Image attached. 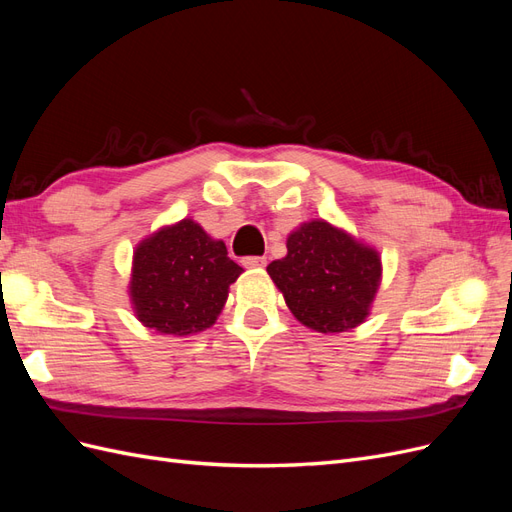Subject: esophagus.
Wrapping results in <instances>:
<instances>
[{
    "instance_id": "34e87169",
    "label": "esophagus",
    "mask_w": 512,
    "mask_h": 512,
    "mask_svg": "<svg viewBox=\"0 0 512 512\" xmlns=\"http://www.w3.org/2000/svg\"><path fill=\"white\" fill-rule=\"evenodd\" d=\"M245 269H262L267 265V258L265 256H247L241 260Z\"/></svg>"
}]
</instances>
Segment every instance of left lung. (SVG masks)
<instances>
[{
    "instance_id": "8db88e82",
    "label": "left lung",
    "mask_w": 512,
    "mask_h": 512,
    "mask_svg": "<svg viewBox=\"0 0 512 512\" xmlns=\"http://www.w3.org/2000/svg\"><path fill=\"white\" fill-rule=\"evenodd\" d=\"M288 254L267 273L301 324L318 333H344L369 316L382 280L380 254L346 230L312 220L292 230Z\"/></svg>"
}]
</instances>
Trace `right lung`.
I'll list each match as a JSON object with an SVG mask.
<instances>
[{
	"instance_id": "right-lung-1",
	"label": "right lung",
	"mask_w": 512,
	"mask_h": 512,
	"mask_svg": "<svg viewBox=\"0 0 512 512\" xmlns=\"http://www.w3.org/2000/svg\"><path fill=\"white\" fill-rule=\"evenodd\" d=\"M243 269L224 241L194 220L164 226L136 245L130 299L136 318L164 335H196L218 320Z\"/></svg>"
}]
</instances>
